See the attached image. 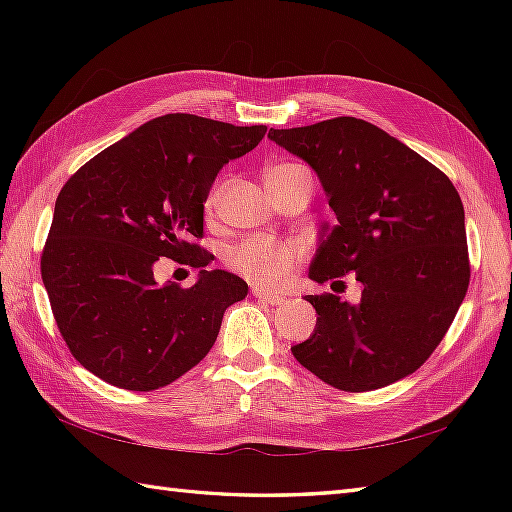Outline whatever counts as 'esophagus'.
<instances>
[{
	"mask_svg": "<svg viewBox=\"0 0 512 512\" xmlns=\"http://www.w3.org/2000/svg\"><path fill=\"white\" fill-rule=\"evenodd\" d=\"M253 297L259 299V301L270 303V306H284V303H286V297L275 295V292H268V290H262V288H253Z\"/></svg>",
	"mask_w": 512,
	"mask_h": 512,
	"instance_id": "esophagus-1",
	"label": "esophagus"
}]
</instances>
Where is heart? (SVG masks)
I'll list each match as a JSON object with an SVG mask.
<instances>
[{
	"label": "heart",
	"mask_w": 512,
	"mask_h": 512,
	"mask_svg": "<svg viewBox=\"0 0 512 512\" xmlns=\"http://www.w3.org/2000/svg\"><path fill=\"white\" fill-rule=\"evenodd\" d=\"M288 176H306L312 180L310 171L301 165H277L266 171V182L288 178ZM222 187H215L206 200V209H213L220 198ZM303 259V246L297 242L275 237H250L246 242L233 246L226 253V264L231 266L239 277L262 288H277L286 284L292 270Z\"/></svg>",
	"instance_id": "heart-1"
}]
</instances>
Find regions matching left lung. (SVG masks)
<instances>
[{"instance_id": "left-lung-1", "label": "left lung", "mask_w": 512, "mask_h": 512, "mask_svg": "<svg viewBox=\"0 0 512 512\" xmlns=\"http://www.w3.org/2000/svg\"><path fill=\"white\" fill-rule=\"evenodd\" d=\"M317 171L336 215L310 264L312 281L354 273L361 301L308 295L317 328L297 361L343 391H372L416 372L447 334L469 288L464 206L444 173L354 116L270 129Z\"/></svg>"}]
</instances>
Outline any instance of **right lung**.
Instances as JSON below:
<instances>
[{"label": "right lung", "instance_id": "1", "mask_svg": "<svg viewBox=\"0 0 512 512\" xmlns=\"http://www.w3.org/2000/svg\"><path fill=\"white\" fill-rule=\"evenodd\" d=\"M266 125L165 114L101 151L63 184L41 279L65 345L88 372L129 391L165 387L209 354L244 279L206 270L204 202L228 160ZM160 256L201 268L191 289L158 287Z\"/></svg>", "mask_w": 512, "mask_h": 512}]
</instances>
